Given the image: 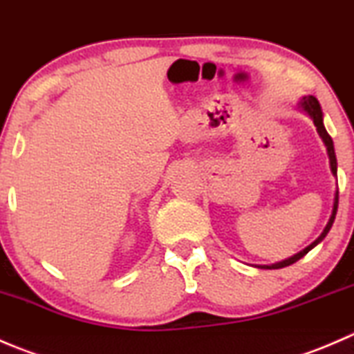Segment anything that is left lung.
Segmentation results:
<instances>
[{"mask_svg": "<svg viewBox=\"0 0 354 354\" xmlns=\"http://www.w3.org/2000/svg\"><path fill=\"white\" fill-rule=\"evenodd\" d=\"M301 110L306 111L308 115H310V118L313 120L315 127H317V132L318 136L322 138V141H324L325 148H327V155H328V162H330V170L334 176H337V160H335V151H334V142H332V138L327 134V131H325L324 127V113H322V108H320V103H318V100L315 96H304L303 100H301ZM337 205H339V191H335V196H334V208H332V215L330 218H328L327 225H325L324 232L318 236V239H315L313 243L310 244L308 248H304L303 251H299V253L295 254V257L288 258V260L284 261H279V263H274V265H265V267L261 268H268V270H272V268H284V267H289V265L296 263L297 260H301V258L304 257V254L308 253V251L313 250L315 246H317L320 241H324V237L327 236L328 230H330L332 223H334V218H335V213H337Z\"/></svg>", "mask_w": 354, "mask_h": 354, "instance_id": "1", "label": "left lung"}]
</instances>
